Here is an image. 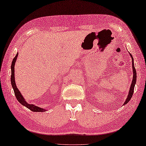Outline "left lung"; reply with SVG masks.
<instances>
[{
    "instance_id": "obj_1",
    "label": "left lung",
    "mask_w": 146,
    "mask_h": 146,
    "mask_svg": "<svg viewBox=\"0 0 146 146\" xmlns=\"http://www.w3.org/2000/svg\"><path fill=\"white\" fill-rule=\"evenodd\" d=\"M130 56L132 58V69H133V79H132V83H131V87H130V89H129V94L127 96V98L126 99L125 102L124 103V104L123 105H125L127 104L129 100H131V98L132 95H133V93H134V87H135V82H136V78H137V74H136V70H135V67H134V59H133V57H132L131 54H130Z\"/></svg>"
}]
</instances>
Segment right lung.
<instances>
[{"instance_id":"1","label":"right lung","mask_w":146,"mask_h":146,"mask_svg":"<svg viewBox=\"0 0 146 146\" xmlns=\"http://www.w3.org/2000/svg\"><path fill=\"white\" fill-rule=\"evenodd\" d=\"M18 56V53H17L16 56L13 59V60L11 64V84L12 86L13 87V89H14L15 96L16 97V99H17L18 101L20 102L22 105L24 106L25 107H26L27 108L29 109H30L31 111H33V112H44L46 111V109H42V108H40L38 107L33 105V104H29L24 99V97L22 96L21 94V92L19 91V90L18 88H17V86H16L15 82V76H14V66H15V61L17 60V57Z\"/></svg>"}]
</instances>
